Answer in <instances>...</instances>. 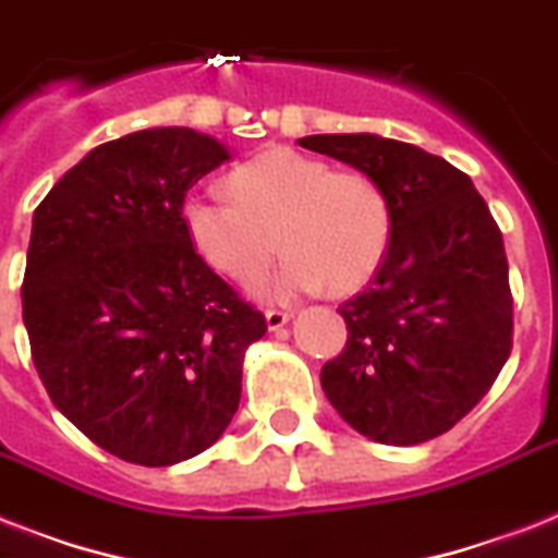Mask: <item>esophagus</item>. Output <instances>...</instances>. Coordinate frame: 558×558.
I'll list each match as a JSON object with an SVG mask.
<instances>
[{
    "mask_svg": "<svg viewBox=\"0 0 558 558\" xmlns=\"http://www.w3.org/2000/svg\"><path fill=\"white\" fill-rule=\"evenodd\" d=\"M289 318H292V315L283 310H266V326H269L271 332H275V329H280V326H287Z\"/></svg>",
    "mask_w": 558,
    "mask_h": 558,
    "instance_id": "obj_1",
    "label": "esophagus"
}]
</instances>
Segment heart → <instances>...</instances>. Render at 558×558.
<instances>
[{
	"label": "heart",
	"instance_id": "heart-1",
	"mask_svg": "<svg viewBox=\"0 0 558 558\" xmlns=\"http://www.w3.org/2000/svg\"><path fill=\"white\" fill-rule=\"evenodd\" d=\"M226 189L232 201L189 194L183 226L197 255L240 287L269 269L278 246L289 257L264 292L280 301L324 283L338 294L355 292L387 255L389 201L366 171L269 148L229 171Z\"/></svg>",
	"mask_w": 558,
	"mask_h": 558
}]
</instances>
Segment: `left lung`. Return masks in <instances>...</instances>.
<instances>
[{"instance_id":"left-lung-1","label":"left lung","mask_w":558,"mask_h":558,"mask_svg":"<svg viewBox=\"0 0 558 558\" xmlns=\"http://www.w3.org/2000/svg\"><path fill=\"white\" fill-rule=\"evenodd\" d=\"M303 148L378 180L389 248L364 292L343 301V352L320 387L361 436L396 447L459 424L513 350V294L499 223L473 180L410 143L315 134Z\"/></svg>"}]
</instances>
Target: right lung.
I'll list each match as a JSON object with an SVG mask.
<instances>
[{
	"label": "right lung",
	"mask_w": 558,
	"mask_h": 558,
	"mask_svg": "<svg viewBox=\"0 0 558 558\" xmlns=\"http://www.w3.org/2000/svg\"><path fill=\"white\" fill-rule=\"evenodd\" d=\"M229 160L192 129L102 143L34 211L22 320L53 407L111 456L169 468L208 450L266 335L197 255L183 201Z\"/></svg>",
	"instance_id": "1"
}]
</instances>
